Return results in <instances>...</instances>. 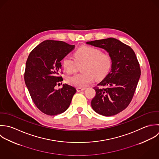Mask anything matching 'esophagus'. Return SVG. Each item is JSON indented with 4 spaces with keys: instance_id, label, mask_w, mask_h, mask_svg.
I'll use <instances>...</instances> for the list:
<instances>
[{
    "instance_id": "1",
    "label": "esophagus",
    "mask_w": 159,
    "mask_h": 159,
    "mask_svg": "<svg viewBox=\"0 0 159 159\" xmlns=\"http://www.w3.org/2000/svg\"><path fill=\"white\" fill-rule=\"evenodd\" d=\"M85 89L84 88H77V91L78 92H81V91H83Z\"/></svg>"
}]
</instances>
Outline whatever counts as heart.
Masks as SVG:
<instances>
[{
    "label": "heart",
    "instance_id": "heart-1",
    "mask_svg": "<svg viewBox=\"0 0 159 159\" xmlns=\"http://www.w3.org/2000/svg\"><path fill=\"white\" fill-rule=\"evenodd\" d=\"M74 56L77 62H84L81 68L83 72L68 78L67 81L78 88L87 86L93 81L94 76L98 80L104 79L112 67L113 59L111 55L97 48L82 46L74 53ZM75 60L68 56L62 59V66L69 75L76 71Z\"/></svg>",
    "mask_w": 159,
    "mask_h": 159
}]
</instances>
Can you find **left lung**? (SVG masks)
<instances>
[{
  "instance_id": "obj_1",
  "label": "left lung",
  "mask_w": 159,
  "mask_h": 159,
  "mask_svg": "<svg viewBox=\"0 0 159 159\" xmlns=\"http://www.w3.org/2000/svg\"><path fill=\"white\" fill-rule=\"evenodd\" d=\"M102 48L113 59L111 71L95 86L96 96L91 101L93 109L98 113L113 116L130 104L139 78L141 68L134 51L115 38H107L86 43Z\"/></svg>"
}]
</instances>
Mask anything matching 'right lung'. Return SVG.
I'll use <instances>...</instances> for the list:
<instances>
[{"mask_svg":"<svg viewBox=\"0 0 159 159\" xmlns=\"http://www.w3.org/2000/svg\"><path fill=\"white\" fill-rule=\"evenodd\" d=\"M75 47L63 41L46 40L33 49L28 57L25 82L34 104L46 115L64 112L76 91L67 84L58 90L55 89L63 80L60 61Z\"/></svg>","mask_w":159,"mask_h":159,"instance_id":"1","label":"right lung"}]
</instances>
